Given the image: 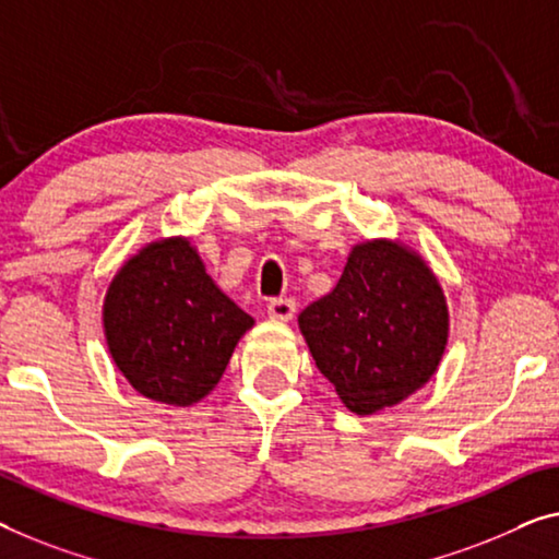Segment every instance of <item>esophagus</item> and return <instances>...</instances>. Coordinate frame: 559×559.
Wrapping results in <instances>:
<instances>
[{
	"mask_svg": "<svg viewBox=\"0 0 559 559\" xmlns=\"http://www.w3.org/2000/svg\"><path fill=\"white\" fill-rule=\"evenodd\" d=\"M296 316L294 298H273L269 304V319L273 321H290Z\"/></svg>",
	"mask_w": 559,
	"mask_h": 559,
	"instance_id": "obj_1",
	"label": "esophagus"
}]
</instances>
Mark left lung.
Listing matches in <instances>:
<instances>
[{"mask_svg":"<svg viewBox=\"0 0 559 559\" xmlns=\"http://www.w3.org/2000/svg\"><path fill=\"white\" fill-rule=\"evenodd\" d=\"M298 329L341 402L373 414L435 377L449 311L424 258L379 238L352 248L336 288L304 308Z\"/></svg>","mask_w":559,"mask_h":559,"instance_id":"8db88e82","label":"left lung"}]
</instances>
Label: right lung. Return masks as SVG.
I'll use <instances>...</instances> for the list:
<instances>
[{
  "label": "right lung",
  "mask_w": 559,
  "mask_h": 559,
  "mask_svg": "<svg viewBox=\"0 0 559 559\" xmlns=\"http://www.w3.org/2000/svg\"><path fill=\"white\" fill-rule=\"evenodd\" d=\"M103 326L115 366L138 394L193 406L218 384L253 319L178 236L153 240L124 261L107 288Z\"/></svg>",
  "instance_id": "right-lung-1"
}]
</instances>
